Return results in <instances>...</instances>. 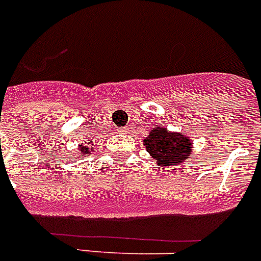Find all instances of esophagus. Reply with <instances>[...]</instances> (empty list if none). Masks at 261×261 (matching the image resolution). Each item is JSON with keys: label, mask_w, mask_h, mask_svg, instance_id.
<instances>
[{"label": "esophagus", "mask_w": 261, "mask_h": 261, "mask_svg": "<svg viewBox=\"0 0 261 261\" xmlns=\"http://www.w3.org/2000/svg\"><path fill=\"white\" fill-rule=\"evenodd\" d=\"M129 130V128L128 126H125V128H122V129H120V132H124V133H126Z\"/></svg>", "instance_id": "obj_1"}]
</instances>
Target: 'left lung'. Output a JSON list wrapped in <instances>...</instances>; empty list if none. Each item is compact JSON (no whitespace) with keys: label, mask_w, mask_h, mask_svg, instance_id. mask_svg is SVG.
I'll list each match as a JSON object with an SVG mask.
<instances>
[{"label":"left lung","mask_w":261,"mask_h":261,"mask_svg":"<svg viewBox=\"0 0 261 261\" xmlns=\"http://www.w3.org/2000/svg\"><path fill=\"white\" fill-rule=\"evenodd\" d=\"M142 142L161 168H177L193 154L190 137L181 132H170L165 126H153Z\"/></svg>","instance_id":"8db88e82"}]
</instances>
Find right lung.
I'll list each match as a JSON object with an SVG mask.
<instances>
[{
    "instance_id": "obj_1",
    "label": "right lung",
    "mask_w": 261,
    "mask_h": 261,
    "mask_svg": "<svg viewBox=\"0 0 261 261\" xmlns=\"http://www.w3.org/2000/svg\"><path fill=\"white\" fill-rule=\"evenodd\" d=\"M91 152H92V148H90V146L79 145V148H77V158H79L80 155L91 154Z\"/></svg>"
}]
</instances>
